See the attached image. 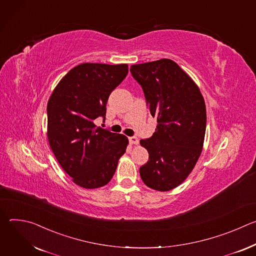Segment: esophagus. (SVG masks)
Wrapping results in <instances>:
<instances>
[{
    "mask_svg": "<svg viewBox=\"0 0 256 256\" xmlns=\"http://www.w3.org/2000/svg\"><path fill=\"white\" fill-rule=\"evenodd\" d=\"M128 140H130V142L132 144H138V140L136 136H130V138H128Z\"/></svg>",
    "mask_w": 256,
    "mask_h": 256,
    "instance_id": "esophagus-1",
    "label": "esophagus"
}]
</instances>
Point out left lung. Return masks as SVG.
Masks as SVG:
<instances>
[{"label":"left lung","instance_id":"obj_1","mask_svg":"<svg viewBox=\"0 0 256 256\" xmlns=\"http://www.w3.org/2000/svg\"><path fill=\"white\" fill-rule=\"evenodd\" d=\"M130 72L158 122L150 138L140 140L149 153L140 175L150 188L168 192L186 179L200 156L206 126L204 100L194 80L169 58L132 64Z\"/></svg>","mask_w":256,"mask_h":256}]
</instances>
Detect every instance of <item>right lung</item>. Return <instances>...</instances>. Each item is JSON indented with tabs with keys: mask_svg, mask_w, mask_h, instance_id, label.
<instances>
[{
	"mask_svg": "<svg viewBox=\"0 0 256 256\" xmlns=\"http://www.w3.org/2000/svg\"><path fill=\"white\" fill-rule=\"evenodd\" d=\"M128 72L126 64L85 62L72 68L48 103V138L62 168L83 188H98L112 180L128 140L94 120L105 118L110 93Z\"/></svg>",
	"mask_w": 256,
	"mask_h": 256,
	"instance_id": "add662e5",
	"label": "right lung"
}]
</instances>
